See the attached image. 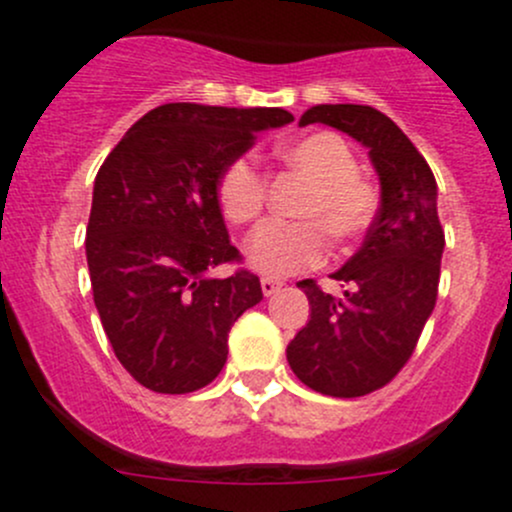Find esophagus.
Instances as JSON below:
<instances>
[{"instance_id":"1","label":"esophagus","mask_w":512,"mask_h":512,"mask_svg":"<svg viewBox=\"0 0 512 512\" xmlns=\"http://www.w3.org/2000/svg\"><path fill=\"white\" fill-rule=\"evenodd\" d=\"M283 283L276 281V278H261V291L263 296H273V293L281 291Z\"/></svg>"}]
</instances>
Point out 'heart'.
<instances>
[{"mask_svg": "<svg viewBox=\"0 0 512 512\" xmlns=\"http://www.w3.org/2000/svg\"><path fill=\"white\" fill-rule=\"evenodd\" d=\"M278 161L311 181L296 216L306 221L266 224L246 244V261L263 276H291L318 266L326 234L346 246L368 234L381 209V189L361 174V161L343 136L316 131L278 146ZM216 199L229 224L249 226L266 206V176L249 156L229 161L216 181Z\"/></svg>", "mask_w": 512, "mask_h": 512, "instance_id": "b5f03b06", "label": "heart"}]
</instances>
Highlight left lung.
Masks as SVG:
<instances>
[{"label":"left lung","instance_id":"obj_1","mask_svg":"<svg viewBox=\"0 0 512 512\" xmlns=\"http://www.w3.org/2000/svg\"><path fill=\"white\" fill-rule=\"evenodd\" d=\"M346 131L368 149L381 179V209L366 241L331 278L348 291L333 298L313 278L298 281L311 321L286 358L298 381L333 398H358L398 376L435 308L445 234L438 184L413 141L373 106L318 104L298 121Z\"/></svg>","mask_w":512,"mask_h":512}]
</instances>
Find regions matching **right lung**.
Wrapping results in <instances>:
<instances>
[{"label": "right lung", "instance_id": "obj_1", "mask_svg": "<svg viewBox=\"0 0 512 512\" xmlns=\"http://www.w3.org/2000/svg\"><path fill=\"white\" fill-rule=\"evenodd\" d=\"M288 121L286 109L164 104L101 164L86 226L91 291L116 358L149 391L209 386L229 356L231 326L263 298L246 268L211 276L241 261L216 181L258 131Z\"/></svg>", "mask_w": 512, "mask_h": 512}]
</instances>
